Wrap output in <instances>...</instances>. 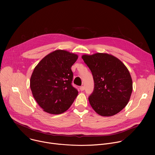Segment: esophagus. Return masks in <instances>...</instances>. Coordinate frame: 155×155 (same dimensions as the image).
<instances>
[{
    "instance_id": "obj_1",
    "label": "esophagus",
    "mask_w": 155,
    "mask_h": 155,
    "mask_svg": "<svg viewBox=\"0 0 155 155\" xmlns=\"http://www.w3.org/2000/svg\"><path fill=\"white\" fill-rule=\"evenodd\" d=\"M80 90L81 91H83L84 90V86H81L80 87Z\"/></svg>"
}]
</instances>
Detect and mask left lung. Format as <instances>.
<instances>
[{"label": "left lung", "instance_id": "1", "mask_svg": "<svg viewBox=\"0 0 155 155\" xmlns=\"http://www.w3.org/2000/svg\"><path fill=\"white\" fill-rule=\"evenodd\" d=\"M94 82V91L88 97L94 111L103 117L116 115L127 104L132 91V81L125 65L107 53L83 55Z\"/></svg>", "mask_w": 155, "mask_h": 155}]
</instances>
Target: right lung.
<instances>
[{"mask_svg":"<svg viewBox=\"0 0 155 155\" xmlns=\"http://www.w3.org/2000/svg\"><path fill=\"white\" fill-rule=\"evenodd\" d=\"M78 56L58 50L44 57L36 65L30 80L32 95L43 111L61 114L68 110L78 95L72 85V65Z\"/></svg>","mask_w":155,"mask_h":155,"instance_id":"right-lung-1","label":"right lung"}]
</instances>
